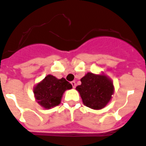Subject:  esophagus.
Returning a JSON list of instances; mask_svg holds the SVG:
<instances>
[{
  "instance_id": "esophagus-1",
  "label": "esophagus",
  "mask_w": 146,
  "mask_h": 146,
  "mask_svg": "<svg viewBox=\"0 0 146 146\" xmlns=\"http://www.w3.org/2000/svg\"><path fill=\"white\" fill-rule=\"evenodd\" d=\"M71 84H72V85H73V88H76V84L75 81L71 82Z\"/></svg>"
}]
</instances>
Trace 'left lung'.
Returning <instances> with one entry per match:
<instances>
[{"label": "left lung", "instance_id": "left-lung-1", "mask_svg": "<svg viewBox=\"0 0 146 146\" xmlns=\"http://www.w3.org/2000/svg\"><path fill=\"white\" fill-rule=\"evenodd\" d=\"M76 89L79 92L84 105L93 110H101L107 105L114 93L112 80L104 74L88 73L81 79Z\"/></svg>", "mask_w": 146, "mask_h": 146}]
</instances>
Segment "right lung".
<instances>
[{
    "label": "right lung",
    "instance_id": "obj_1",
    "mask_svg": "<svg viewBox=\"0 0 146 146\" xmlns=\"http://www.w3.org/2000/svg\"><path fill=\"white\" fill-rule=\"evenodd\" d=\"M72 88V85L64 78L58 79L52 75H48L34 88V97L40 106L50 109L59 105L65 91Z\"/></svg>",
    "mask_w": 146,
    "mask_h": 146
}]
</instances>
